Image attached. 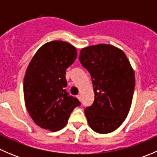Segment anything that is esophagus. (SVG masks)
I'll use <instances>...</instances> for the list:
<instances>
[{"mask_svg": "<svg viewBox=\"0 0 157 157\" xmlns=\"http://www.w3.org/2000/svg\"><path fill=\"white\" fill-rule=\"evenodd\" d=\"M77 99H79V100H81V96H80V94H78V95H77Z\"/></svg>", "mask_w": 157, "mask_h": 157, "instance_id": "34e87169", "label": "esophagus"}]
</instances>
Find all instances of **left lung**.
<instances>
[{
    "instance_id": "left-lung-1",
    "label": "left lung",
    "mask_w": 157,
    "mask_h": 157,
    "mask_svg": "<svg viewBox=\"0 0 157 157\" xmlns=\"http://www.w3.org/2000/svg\"><path fill=\"white\" fill-rule=\"evenodd\" d=\"M80 63L91 76L94 102L85 109L89 125L108 134L125 120L135 87L134 73L125 54L111 45L99 44L81 49Z\"/></svg>"
}]
</instances>
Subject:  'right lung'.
Instances as JSON below:
<instances>
[{
	"label": "right lung",
	"instance_id": "add662e5",
	"mask_svg": "<svg viewBox=\"0 0 157 157\" xmlns=\"http://www.w3.org/2000/svg\"><path fill=\"white\" fill-rule=\"evenodd\" d=\"M77 58V50L62 41L42 45L30 61L23 80L25 103L37 125L52 131L66 125L70 115L80 105L65 90L66 70Z\"/></svg>",
	"mask_w": 157,
	"mask_h": 157
}]
</instances>
